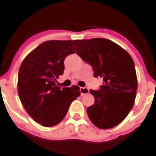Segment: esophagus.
Instances as JSON below:
<instances>
[{
  "instance_id": "obj_1",
  "label": "esophagus",
  "mask_w": 156,
  "mask_h": 156,
  "mask_svg": "<svg viewBox=\"0 0 156 156\" xmlns=\"http://www.w3.org/2000/svg\"><path fill=\"white\" fill-rule=\"evenodd\" d=\"M80 94H81V95H84V94H88L89 92V89L87 88V87H80Z\"/></svg>"
}]
</instances>
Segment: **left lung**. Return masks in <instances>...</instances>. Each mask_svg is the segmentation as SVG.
<instances>
[{"mask_svg":"<svg viewBox=\"0 0 156 156\" xmlns=\"http://www.w3.org/2000/svg\"><path fill=\"white\" fill-rule=\"evenodd\" d=\"M76 53L90 64L95 78H103L98 90L90 89L94 103L87 108L92 122L101 129L117 126L133 108L137 78L133 58L109 39L75 40Z\"/></svg>","mask_w":156,"mask_h":156,"instance_id":"1","label":"left lung"}]
</instances>
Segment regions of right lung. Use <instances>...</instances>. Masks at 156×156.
I'll return each instance as SVG.
<instances>
[{"label":"right lung","mask_w":156,"mask_h":156,"mask_svg":"<svg viewBox=\"0 0 156 156\" xmlns=\"http://www.w3.org/2000/svg\"><path fill=\"white\" fill-rule=\"evenodd\" d=\"M75 41L51 40L39 44L26 57L18 73V94L31 118L44 127L62 121L71 103L80 96L79 87L61 88L64 59L76 53Z\"/></svg>","instance_id":"obj_1"}]
</instances>
